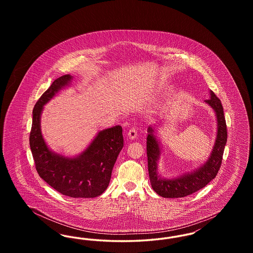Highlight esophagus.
I'll return each mask as SVG.
<instances>
[{"instance_id": "1", "label": "esophagus", "mask_w": 253, "mask_h": 253, "mask_svg": "<svg viewBox=\"0 0 253 253\" xmlns=\"http://www.w3.org/2000/svg\"><path fill=\"white\" fill-rule=\"evenodd\" d=\"M136 135H137V132H136V130H135L134 128H132V129L129 130V132H128V137H129L130 139H134V138L136 137Z\"/></svg>"}]
</instances>
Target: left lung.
Returning a JSON list of instances; mask_svg holds the SVG:
<instances>
[{"label":"left lung","mask_w":253,"mask_h":253,"mask_svg":"<svg viewBox=\"0 0 253 253\" xmlns=\"http://www.w3.org/2000/svg\"><path fill=\"white\" fill-rule=\"evenodd\" d=\"M211 97L206 99L211 108L215 111L217 118V137L212 153L207 162L193 172L183 174L178 178L164 179L157 173V160L160 157V147L154 135L152 127L148 128L147 136V157L150 182L154 191L164 198H179L203 189L211 181L215 178L222 164L223 154L227 143L228 132L224 116V109L220 99L211 91Z\"/></svg>","instance_id":"8db88e82"}]
</instances>
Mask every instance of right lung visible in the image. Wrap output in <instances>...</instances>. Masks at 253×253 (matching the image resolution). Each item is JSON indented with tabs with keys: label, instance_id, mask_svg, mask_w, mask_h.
Returning <instances> with one entry per match:
<instances>
[{
	"label": "right lung",
	"instance_id": "right-lung-1",
	"mask_svg": "<svg viewBox=\"0 0 253 253\" xmlns=\"http://www.w3.org/2000/svg\"><path fill=\"white\" fill-rule=\"evenodd\" d=\"M71 80L70 75L55 80L37 101L29 144L39 175L53 189L73 198H93L108 187L115 162L123 147L122 128L118 125L100 131L78 157L68 158L50 151L41 132V114L43 105Z\"/></svg>",
	"mask_w": 253,
	"mask_h": 253
}]
</instances>
